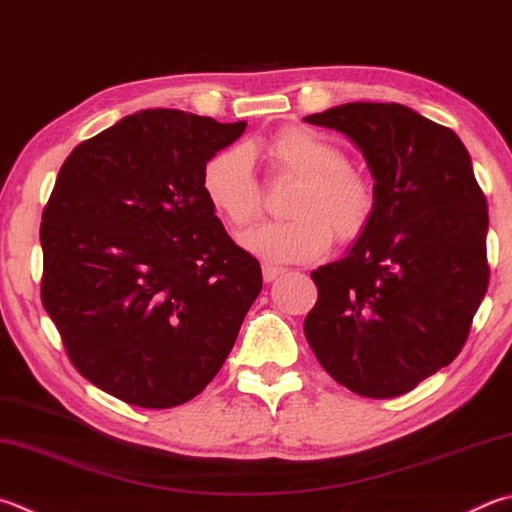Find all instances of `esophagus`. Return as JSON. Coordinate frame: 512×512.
I'll return each instance as SVG.
<instances>
[{
    "instance_id": "34e87169",
    "label": "esophagus",
    "mask_w": 512,
    "mask_h": 512,
    "mask_svg": "<svg viewBox=\"0 0 512 512\" xmlns=\"http://www.w3.org/2000/svg\"><path fill=\"white\" fill-rule=\"evenodd\" d=\"M282 273H284L282 268H277V266H271V264H264V266H262L264 282H273V280H277V277H280Z\"/></svg>"
}]
</instances>
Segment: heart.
I'll use <instances>...</instances> for the list:
<instances>
[{"instance_id":"heart-1","label":"heart","mask_w":512,"mask_h":512,"mask_svg":"<svg viewBox=\"0 0 512 512\" xmlns=\"http://www.w3.org/2000/svg\"><path fill=\"white\" fill-rule=\"evenodd\" d=\"M262 152L275 176L297 181L286 208L293 219L248 230L241 237L248 253L273 264L311 262L327 253L333 232L342 244L365 235L376 212V188L365 172L347 163L336 143L306 127H284ZM201 190L232 228L255 224L264 212L262 185L241 145L219 150L203 163Z\"/></svg>"}]
</instances>
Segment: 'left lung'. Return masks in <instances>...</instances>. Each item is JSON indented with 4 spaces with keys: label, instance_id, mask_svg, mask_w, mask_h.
<instances>
[{
    "label": "left lung",
    "instance_id": "1",
    "mask_svg": "<svg viewBox=\"0 0 512 512\" xmlns=\"http://www.w3.org/2000/svg\"><path fill=\"white\" fill-rule=\"evenodd\" d=\"M360 147L376 212L349 255L311 273L304 336L353 394L394 398L448 367L488 291V203L450 127L398 102H347L304 118Z\"/></svg>",
    "mask_w": 512,
    "mask_h": 512
}]
</instances>
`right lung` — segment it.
Segmentation results:
<instances>
[{
  "instance_id": "1",
  "label": "right lung",
  "mask_w": 512,
  "mask_h": 512,
  "mask_svg": "<svg viewBox=\"0 0 512 512\" xmlns=\"http://www.w3.org/2000/svg\"><path fill=\"white\" fill-rule=\"evenodd\" d=\"M246 123L147 109L73 150L42 212V304L71 365L129 405L165 410L224 365L262 268L201 190Z\"/></svg>"
}]
</instances>
